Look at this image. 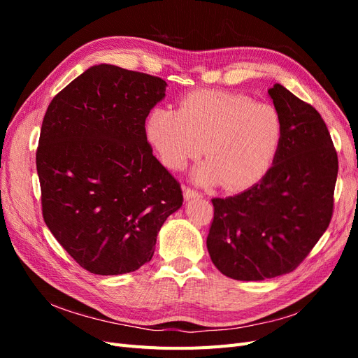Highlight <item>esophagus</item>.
<instances>
[{
	"label": "esophagus",
	"mask_w": 358,
	"mask_h": 358,
	"mask_svg": "<svg viewBox=\"0 0 358 358\" xmlns=\"http://www.w3.org/2000/svg\"><path fill=\"white\" fill-rule=\"evenodd\" d=\"M183 197H185V200H192V199H200L201 194L196 189H191V188H185L183 189Z\"/></svg>",
	"instance_id": "34e87169"
}]
</instances>
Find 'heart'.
I'll use <instances>...</instances> for the list:
<instances>
[{
	"instance_id": "obj_1",
	"label": "heart",
	"mask_w": 358,
	"mask_h": 358,
	"mask_svg": "<svg viewBox=\"0 0 358 358\" xmlns=\"http://www.w3.org/2000/svg\"><path fill=\"white\" fill-rule=\"evenodd\" d=\"M149 145L170 170H183L203 154L209 159L192 171L200 185L221 182L227 189L255 185L282 140L284 124L276 107L225 91H194L179 109L157 107L145 125Z\"/></svg>"
}]
</instances>
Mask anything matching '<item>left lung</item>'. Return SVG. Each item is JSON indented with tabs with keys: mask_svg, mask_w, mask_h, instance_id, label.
<instances>
[{
	"mask_svg": "<svg viewBox=\"0 0 358 358\" xmlns=\"http://www.w3.org/2000/svg\"><path fill=\"white\" fill-rule=\"evenodd\" d=\"M268 96L284 133L272 167L246 191L213 199L208 236L212 263L237 280H263L294 270L327 230L338 178L326 122L282 85Z\"/></svg>",
	"mask_w": 358,
	"mask_h": 358,
	"instance_id": "obj_1",
	"label": "left lung"
}]
</instances>
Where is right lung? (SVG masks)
<instances>
[{
  "label": "right lung",
  "instance_id": "1",
  "mask_svg": "<svg viewBox=\"0 0 358 358\" xmlns=\"http://www.w3.org/2000/svg\"><path fill=\"white\" fill-rule=\"evenodd\" d=\"M167 83L100 64L48 107L36 154L43 218L61 246L95 275L150 262L158 231L180 209V185L154 157L145 121Z\"/></svg>",
  "mask_w": 358,
  "mask_h": 358
}]
</instances>
